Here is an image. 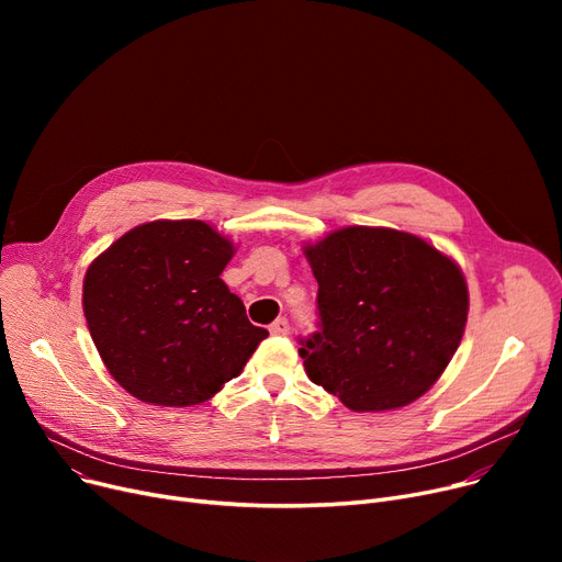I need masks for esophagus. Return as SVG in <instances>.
<instances>
[{"mask_svg":"<svg viewBox=\"0 0 562 562\" xmlns=\"http://www.w3.org/2000/svg\"><path fill=\"white\" fill-rule=\"evenodd\" d=\"M269 333H271V335H289V333H291V326H289L286 316L276 318V321L271 323V326H269Z\"/></svg>","mask_w":562,"mask_h":562,"instance_id":"1","label":"esophagus"}]
</instances>
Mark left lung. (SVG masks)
Segmentation results:
<instances>
[{
    "instance_id": "8db88e82",
    "label": "left lung",
    "mask_w": 562,
    "mask_h": 562,
    "mask_svg": "<svg viewBox=\"0 0 562 562\" xmlns=\"http://www.w3.org/2000/svg\"><path fill=\"white\" fill-rule=\"evenodd\" d=\"M316 333L299 352L312 382L356 412L419 398L460 346L469 296L458 266L407 232L344 227L307 246Z\"/></svg>"
}]
</instances>
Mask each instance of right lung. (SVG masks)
<instances>
[{
    "label": "right lung",
    "instance_id": "obj_1",
    "mask_svg": "<svg viewBox=\"0 0 562 562\" xmlns=\"http://www.w3.org/2000/svg\"><path fill=\"white\" fill-rule=\"evenodd\" d=\"M234 246L202 221L145 223L86 273L83 314L109 373L138 401L187 407L236 378L261 339L221 280Z\"/></svg>",
    "mask_w": 562,
    "mask_h": 562
}]
</instances>
